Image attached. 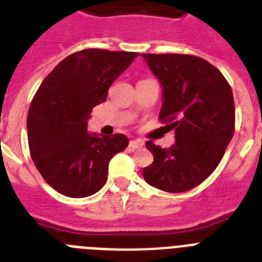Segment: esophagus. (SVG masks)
Wrapping results in <instances>:
<instances>
[{"label":"esophagus","mask_w":262,"mask_h":262,"mask_svg":"<svg viewBox=\"0 0 262 262\" xmlns=\"http://www.w3.org/2000/svg\"><path fill=\"white\" fill-rule=\"evenodd\" d=\"M128 146L129 148L138 149V148H142V147L144 146V143H143V140H131Z\"/></svg>","instance_id":"obj_1"}]
</instances>
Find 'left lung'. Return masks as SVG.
I'll return each instance as SVG.
<instances>
[{
  "label": "left lung",
  "mask_w": 262,
  "mask_h": 262,
  "mask_svg": "<svg viewBox=\"0 0 262 262\" xmlns=\"http://www.w3.org/2000/svg\"><path fill=\"white\" fill-rule=\"evenodd\" d=\"M163 86L159 119L175 128V144L146 143L154 163L143 178L155 188L185 192L216 169L234 134L232 89L219 69L188 54H142Z\"/></svg>",
  "instance_id": "1"
}]
</instances>
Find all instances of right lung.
I'll return each mask as SVG.
<instances>
[{
    "mask_svg": "<svg viewBox=\"0 0 262 262\" xmlns=\"http://www.w3.org/2000/svg\"><path fill=\"white\" fill-rule=\"evenodd\" d=\"M138 55L103 49L77 51L59 62L35 93L28 114L29 149L42 178L62 195L86 198L99 191L111 158L128 146L123 134H89L87 120Z\"/></svg>",
    "mask_w": 262,
    "mask_h": 262,
    "instance_id": "1",
    "label": "right lung"
}]
</instances>
